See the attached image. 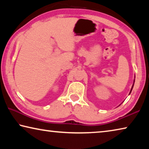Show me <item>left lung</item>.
<instances>
[{"mask_svg": "<svg viewBox=\"0 0 149 149\" xmlns=\"http://www.w3.org/2000/svg\"><path fill=\"white\" fill-rule=\"evenodd\" d=\"M134 83H135V79H134V80H133V85H132V89H131V90H130V94L129 95H130V93H131V92H132V89H133V85H134ZM121 104H122V103H121Z\"/></svg>", "mask_w": 149, "mask_h": 149, "instance_id": "left-lung-1", "label": "left lung"}]
</instances>
